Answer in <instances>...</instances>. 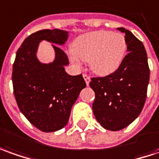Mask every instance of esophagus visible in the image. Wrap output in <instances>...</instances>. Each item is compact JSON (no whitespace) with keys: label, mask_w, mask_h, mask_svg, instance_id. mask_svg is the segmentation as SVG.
I'll use <instances>...</instances> for the list:
<instances>
[{"label":"esophagus","mask_w":159,"mask_h":159,"mask_svg":"<svg viewBox=\"0 0 159 159\" xmlns=\"http://www.w3.org/2000/svg\"><path fill=\"white\" fill-rule=\"evenodd\" d=\"M83 78L86 81V86H89V82H90V76H88L87 74H83Z\"/></svg>","instance_id":"1"}]
</instances>
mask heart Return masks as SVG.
<instances>
[{"label": "heart", "instance_id": "1", "mask_svg": "<svg viewBox=\"0 0 159 159\" xmlns=\"http://www.w3.org/2000/svg\"><path fill=\"white\" fill-rule=\"evenodd\" d=\"M70 61L77 67L81 66L78 60L88 61L94 73L104 76L115 72L125 57L127 45L121 34L109 31L91 32L80 36L73 42Z\"/></svg>", "mask_w": 159, "mask_h": 159}]
</instances>
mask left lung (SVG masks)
I'll return each mask as SVG.
<instances>
[{"mask_svg": "<svg viewBox=\"0 0 159 159\" xmlns=\"http://www.w3.org/2000/svg\"><path fill=\"white\" fill-rule=\"evenodd\" d=\"M127 55L119 68L108 76L92 78L95 93L93 111L98 123L109 131H119L139 117L146 99L150 80L147 54L143 43L124 27Z\"/></svg>", "mask_w": 159, "mask_h": 159, "instance_id": "1", "label": "left lung"}]
</instances>
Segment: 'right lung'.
<instances>
[{"mask_svg":"<svg viewBox=\"0 0 159 159\" xmlns=\"http://www.w3.org/2000/svg\"><path fill=\"white\" fill-rule=\"evenodd\" d=\"M68 32L44 29L32 34L18 49L13 65L14 94L22 114L44 132H56L68 122L73 104L86 87L82 74L72 76L65 66L68 59L58 46L65 45ZM42 40L52 43L53 61L42 63L37 57Z\"/></svg>","mask_w":159,"mask_h":159,"instance_id":"obj_1","label":"right lung"}]
</instances>
